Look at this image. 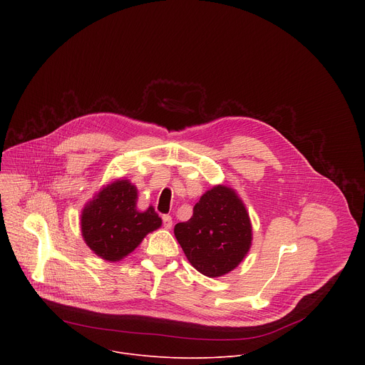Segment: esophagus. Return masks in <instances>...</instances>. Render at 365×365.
Here are the masks:
<instances>
[{"label":"esophagus","instance_id":"34e87169","mask_svg":"<svg viewBox=\"0 0 365 365\" xmlns=\"http://www.w3.org/2000/svg\"><path fill=\"white\" fill-rule=\"evenodd\" d=\"M162 220H163V227H165L166 230H170V228H172V225H173V220H172V217L165 215Z\"/></svg>","mask_w":365,"mask_h":365}]
</instances>
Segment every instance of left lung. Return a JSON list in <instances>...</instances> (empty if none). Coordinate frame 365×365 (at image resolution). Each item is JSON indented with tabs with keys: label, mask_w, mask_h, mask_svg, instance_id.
Returning a JSON list of instances; mask_svg holds the SVG:
<instances>
[{
	"label": "left lung",
	"mask_w": 365,
	"mask_h": 365,
	"mask_svg": "<svg viewBox=\"0 0 365 365\" xmlns=\"http://www.w3.org/2000/svg\"><path fill=\"white\" fill-rule=\"evenodd\" d=\"M175 237L199 273L221 277L248 254L252 227L235 189L217 185L200 196L189 221L175 225Z\"/></svg>",
	"instance_id": "left-lung-1"
}]
</instances>
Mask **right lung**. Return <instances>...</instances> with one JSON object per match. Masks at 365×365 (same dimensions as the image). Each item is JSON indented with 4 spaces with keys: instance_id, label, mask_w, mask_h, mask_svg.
<instances>
[{
    "instance_id": "obj_1",
    "label": "right lung",
    "mask_w": 365,
    "mask_h": 365,
    "mask_svg": "<svg viewBox=\"0 0 365 365\" xmlns=\"http://www.w3.org/2000/svg\"><path fill=\"white\" fill-rule=\"evenodd\" d=\"M138 190L128 179L103 185L88 200L81 214V232L85 244L102 259L121 262L144 237L162 227V218L150 205L137 207Z\"/></svg>"
}]
</instances>
